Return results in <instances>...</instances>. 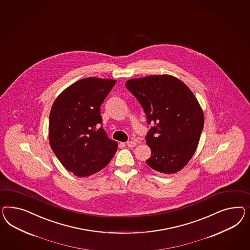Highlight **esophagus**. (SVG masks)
<instances>
[{
  "label": "esophagus",
  "mask_w": 250,
  "mask_h": 250,
  "mask_svg": "<svg viewBox=\"0 0 250 250\" xmlns=\"http://www.w3.org/2000/svg\"><path fill=\"white\" fill-rule=\"evenodd\" d=\"M127 145H128V147H135L136 145H137V143L134 142V141H129L127 143Z\"/></svg>",
  "instance_id": "34e87169"
}]
</instances>
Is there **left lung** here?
Wrapping results in <instances>:
<instances>
[{"mask_svg": "<svg viewBox=\"0 0 250 250\" xmlns=\"http://www.w3.org/2000/svg\"><path fill=\"white\" fill-rule=\"evenodd\" d=\"M126 87L141 103L147 122L151 156L146 164L163 173L181 171L193 157L205 117L191 89L171 75L128 79Z\"/></svg>", "mask_w": 250, "mask_h": 250, "instance_id": "1", "label": "left lung"}]
</instances>
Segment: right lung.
<instances>
[{
	"label": "right lung",
	"mask_w": 250,
	"mask_h": 250,
	"mask_svg": "<svg viewBox=\"0 0 250 250\" xmlns=\"http://www.w3.org/2000/svg\"><path fill=\"white\" fill-rule=\"evenodd\" d=\"M115 79L86 78L67 86L54 101L49 116L51 149L64 168L79 177L102 170L117 151L118 143L99 128L100 106Z\"/></svg>",
	"instance_id": "obj_1"
}]
</instances>
